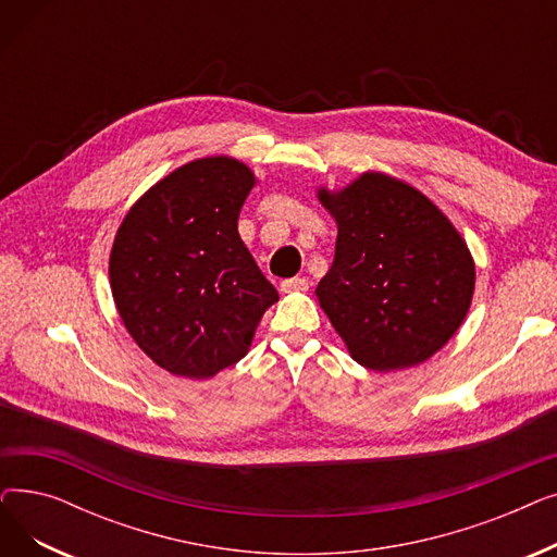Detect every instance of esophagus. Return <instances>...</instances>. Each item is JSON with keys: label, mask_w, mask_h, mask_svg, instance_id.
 I'll use <instances>...</instances> for the list:
<instances>
[{"label": "esophagus", "mask_w": 557, "mask_h": 557, "mask_svg": "<svg viewBox=\"0 0 557 557\" xmlns=\"http://www.w3.org/2000/svg\"><path fill=\"white\" fill-rule=\"evenodd\" d=\"M280 288L284 290V294H294V290H307L309 288V280H305V277H290V280H284L280 284Z\"/></svg>", "instance_id": "obj_1"}]
</instances>
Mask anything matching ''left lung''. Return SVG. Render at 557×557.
Instances as JSON below:
<instances>
[{"label":"left lung","instance_id":"1","mask_svg":"<svg viewBox=\"0 0 557 557\" xmlns=\"http://www.w3.org/2000/svg\"><path fill=\"white\" fill-rule=\"evenodd\" d=\"M338 237L315 298L357 363L413 368L458 332L476 269L460 232L420 189L363 171L343 189L318 187Z\"/></svg>","mask_w":557,"mask_h":557}]
</instances>
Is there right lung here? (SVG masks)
<instances>
[{"instance_id":"add662e5","label":"right lung","mask_w":557,"mask_h":557,"mask_svg":"<svg viewBox=\"0 0 557 557\" xmlns=\"http://www.w3.org/2000/svg\"><path fill=\"white\" fill-rule=\"evenodd\" d=\"M255 183L234 158L191 160L144 191L114 234V307L141 352L175 376L210 379L242 361L280 300L237 227Z\"/></svg>"}]
</instances>
